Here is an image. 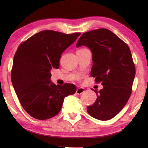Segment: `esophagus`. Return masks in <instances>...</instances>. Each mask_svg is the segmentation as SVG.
<instances>
[{
	"label": "esophagus",
	"instance_id": "1",
	"mask_svg": "<svg viewBox=\"0 0 148 148\" xmlns=\"http://www.w3.org/2000/svg\"><path fill=\"white\" fill-rule=\"evenodd\" d=\"M84 89L83 88H77L76 90V93L77 95H81V94L83 93L84 92Z\"/></svg>",
	"mask_w": 148,
	"mask_h": 148
}]
</instances>
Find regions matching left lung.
Listing matches in <instances>:
<instances>
[{"instance_id": "obj_1", "label": "left lung", "mask_w": 148, "mask_h": 148, "mask_svg": "<svg viewBox=\"0 0 148 148\" xmlns=\"http://www.w3.org/2000/svg\"><path fill=\"white\" fill-rule=\"evenodd\" d=\"M92 53L91 76L103 88L93 90L97 99L87 111L93 118L106 121L118 114L129 99L136 68L129 47L108 29L94 30L82 34L76 44Z\"/></svg>"}]
</instances>
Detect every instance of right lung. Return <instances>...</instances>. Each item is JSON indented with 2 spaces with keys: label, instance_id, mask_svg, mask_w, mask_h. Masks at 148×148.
<instances>
[{
  "label": "right lung",
  "instance_id": "1",
  "mask_svg": "<svg viewBox=\"0 0 148 148\" xmlns=\"http://www.w3.org/2000/svg\"><path fill=\"white\" fill-rule=\"evenodd\" d=\"M80 34L43 30L18 47L11 81L21 105L32 117L40 120L54 117L60 111L65 97L76 92L74 84L62 86L52 83L50 71L58 69L62 53Z\"/></svg>",
  "mask_w": 148,
  "mask_h": 148
}]
</instances>
